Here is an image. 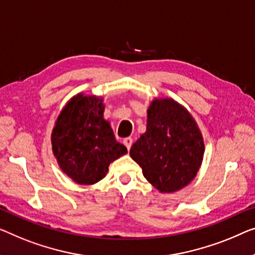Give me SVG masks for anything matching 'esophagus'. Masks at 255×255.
<instances>
[{"label": "esophagus", "instance_id": "esophagus-1", "mask_svg": "<svg viewBox=\"0 0 255 255\" xmlns=\"http://www.w3.org/2000/svg\"><path fill=\"white\" fill-rule=\"evenodd\" d=\"M124 144L126 145L127 149L129 150L131 147V144H132V138L131 137H126L124 139Z\"/></svg>", "mask_w": 255, "mask_h": 255}]
</instances>
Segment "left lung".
Returning <instances> with one entry per match:
<instances>
[{"mask_svg":"<svg viewBox=\"0 0 255 255\" xmlns=\"http://www.w3.org/2000/svg\"><path fill=\"white\" fill-rule=\"evenodd\" d=\"M204 151L203 136L188 110L172 98H155L147 109L146 131L129 154L155 189L170 193L195 178Z\"/></svg>","mask_w":255,"mask_h":255,"instance_id":"obj_1","label":"left lung"}]
</instances>
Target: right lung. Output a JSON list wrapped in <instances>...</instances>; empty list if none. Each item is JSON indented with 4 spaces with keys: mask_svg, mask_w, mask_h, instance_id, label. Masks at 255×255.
Wrapping results in <instances>:
<instances>
[{
    "mask_svg": "<svg viewBox=\"0 0 255 255\" xmlns=\"http://www.w3.org/2000/svg\"><path fill=\"white\" fill-rule=\"evenodd\" d=\"M103 113V98L78 94L64 106L52 129L57 162L78 184L97 183L105 177L110 164L127 153Z\"/></svg>",
    "mask_w": 255,
    "mask_h": 255,
    "instance_id": "1",
    "label": "right lung"
}]
</instances>
